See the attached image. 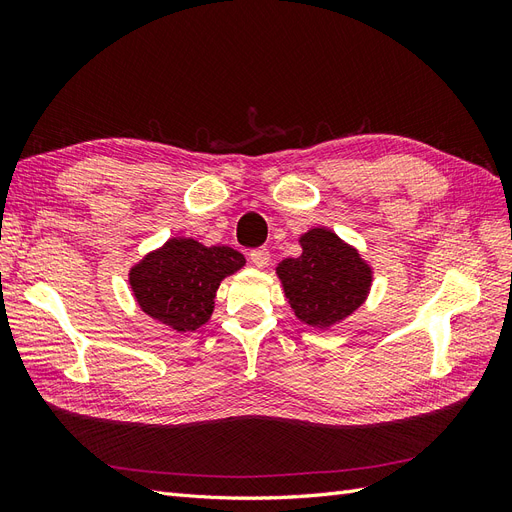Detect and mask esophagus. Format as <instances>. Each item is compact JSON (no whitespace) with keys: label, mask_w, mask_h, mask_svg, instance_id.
Masks as SVG:
<instances>
[{"label":"esophagus","mask_w":512,"mask_h":512,"mask_svg":"<svg viewBox=\"0 0 512 512\" xmlns=\"http://www.w3.org/2000/svg\"><path fill=\"white\" fill-rule=\"evenodd\" d=\"M250 260L254 262V265H256L258 269H262V267L269 265L271 254H269L267 247H258V250H252V252H250Z\"/></svg>","instance_id":"obj_1"}]
</instances>
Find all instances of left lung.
<instances>
[{"label":"left lung","mask_w":512,"mask_h":512,"mask_svg":"<svg viewBox=\"0 0 512 512\" xmlns=\"http://www.w3.org/2000/svg\"><path fill=\"white\" fill-rule=\"evenodd\" d=\"M303 254L277 265L294 316L316 329L333 327L367 299L371 267L329 228H312L299 239Z\"/></svg>","instance_id":"1"}]
</instances>
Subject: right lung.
Returning a JSON list of instances; mask_svg holds the SVG:
<instances>
[{
	"mask_svg": "<svg viewBox=\"0 0 512 512\" xmlns=\"http://www.w3.org/2000/svg\"><path fill=\"white\" fill-rule=\"evenodd\" d=\"M243 265V254L228 245L175 237L130 269V286L147 316L179 333L196 331L213 314L220 282Z\"/></svg>",
	"mask_w": 512,
	"mask_h": 512,
	"instance_id": "obj_1",
	"label": "right lung"
}]
</instances>
